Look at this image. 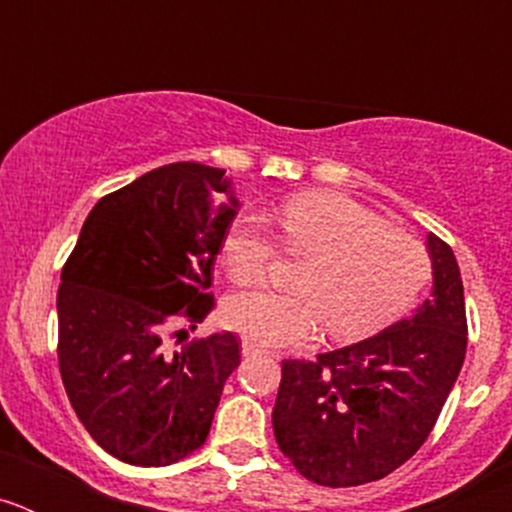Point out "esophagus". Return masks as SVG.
<instances>
[{"label": "esophagus", "instance_id": "34e87169", "mask_svg": "<svg viewBox=\"0 0 512 512\" xmlns=\"http://www.w3.org/2000/svg\"><path fill=\"white\" fill-rule=\"evenodd\" d=\"M241 354L243 356H259V354H264V348L256 346V343H251V341H243L241 343Z\"/></svg>", "mask_w": 512, "mask_h": 512}]
</instances>
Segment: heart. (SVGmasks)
Returning a JSON list of instances; mask_svg holds the SVG:
<instances>
[{
	"label": "heart",
	"instance_id": "b5f03b06",
	"mask_svg": "<svg viewBox=\"0 0 512 512\" xmlns=\"http://www.w3.org/2000/svg\"><path fill=\"white\" fill-rule=\"evenodd\" d=\"M289 253L307 259L295 289L253 287L225 302V323L261 348L295 346L320 323L338 341L384 328L415 302L431 277V259L410 233L338 192L289 197L274 215ZM277 243L269 223L241 212L225 230L220 259L233 282H256L269 271Z\"/></svg>",
	"mask_w": 512,
	"mask_h": 512
}]
</instances>
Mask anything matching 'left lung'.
Instances as JSON below:
<instances>
[{
	"label": "left lung",
	"mask_w": 512,
	"mask_h": 512,
	"mask_svg": "<svg viewBox=\"0 0 512 512\" xmlns=\"http://www.w3.org/2000/svg\"><path fill=\"white\" fill-rule=\"evenodd\" d=\"M425 251L433 287L413 315L315 361H282L274 436L318 485H366L395 472L454 390L467 354L464 284L441 238L428 233Z\"/></svg>",
	"instance_id": "1"
}]
</instances>
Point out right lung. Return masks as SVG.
Listing matches in <instances>:
<instances>
[{
  "mask_svg": "<svg viewBox=\"0 0 512 512\" xmlns=\"http://www.w3.org/2000/svg\"><path fill=\"white\" fill-rule=\"evenodd\" d=\"M238 210L225 169L158 166L94 205L63 266V387L89 436L125 464L166 467L200 449L241 364L233 333L194 338L174 354L164 341L215 305L205 289Z\"/></svg>",
  "mask_w": 512,
  "mask_h": 512,
  "instance_id": "1",
  "label": "right lung"
}]
</instances>
